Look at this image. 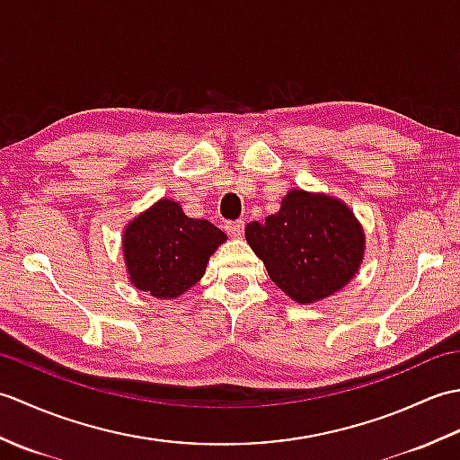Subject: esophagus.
Wrapping results in <instances>:
<instances>
[{"instance_id":"obj_1","label":"esophagus","mask_w":460,"mask_h":460,"mask_svg":"<svg viewBox=\"0 0 460 460\" xmlns=\"http://www.w3.org/2000/svg\"><path fill=\"white\" fill-rule=\"evenodd\" d=\"M243 227H245V223L243 221H227V225H225V231H227L231 237L239 239L243 235Z\"/></svg>"}]
</instances>
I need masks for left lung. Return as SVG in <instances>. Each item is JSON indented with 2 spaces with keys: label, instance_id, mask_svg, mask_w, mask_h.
<instances>
[{
  "label": "left lung",
  "instance_id": "1",
  "mask_svg": "<svg viewBox=\"0 0 460 460\" xmlns=\"http://www.w3.org/2000/svg\"><path fill=\"white\" fill-rule=\"evenodd\" d=\"M270 280L298 305L344 288L366 252V233L348 205L328 193L290 190L277 213L245 227Z\"/></svg>",
  "mask_w": 460,
  "mask_h": 460
}]
</instances>
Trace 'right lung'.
I'll use <instances>...</instances> for the list:
<instances>
[{"mask_svg":"<svg viewBox=\"0 0 460 460\" xmlns=\"http://www.w3.org/2000/svg\"><path fill=\"white\" fill-rule=\"evenodd\" d=\"M227 235L208 219H193L162 198L126 225L122 255L132 287L154 298H178L198 285L209 257Z\"/></svg>","mask_w":460,"mask_h":460,"instance_id":"add662e5","label":"right lung"}]
</instances>
